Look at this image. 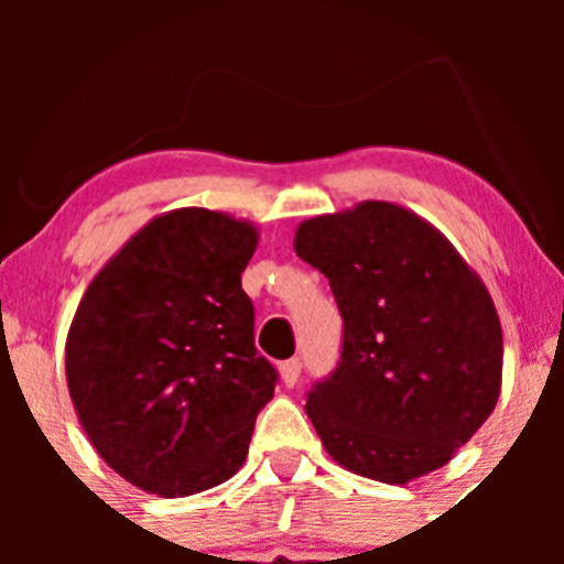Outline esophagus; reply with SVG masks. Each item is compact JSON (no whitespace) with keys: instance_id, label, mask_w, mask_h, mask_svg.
I'll list each match as a JSON object with an SVG mask.
<instances>
[{"instance_id":"esophagus-1","label":"esophagus","mask_w":564,"mask_h":564,"mask_svg":"<svg viewBox=\"0 0 564 564\" xmlns=\"http://www.w3.org/2000/svg\"><path fill=\"white\" fill-rule=\"evenodd\" d=\"M300 371H303V362H300L297 357H294V360L281 362L283 384H286V388H294V384H297V379H300Z\"/></svg>"}]
</instances>
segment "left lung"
Instances as JSON below:
<instances>
[{
	"label": "left lung",
	"mask_w": 564,
	"mask_h": 564,
	"mask_svg": "<svg viewBox=\"0 0 564 564\" xmlns=\"http://www.w3.org/2000/svg\"><path fill=\"white\" fill-rule=\"evenodd\" d=\"M294 250L344 316L338 368L305 403L324 451L390 486L445 466L502 390L486 283L436 226L392 202L303 220Z\"/></svg>",
	"instance_id": "left-lung-1"
}]
</instances>
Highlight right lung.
<instances>
[{
  "instance_id": "obj_1",
  "label": "right lung",
  "mask_w": 564,
  "mask_h": 564,
  "mask_svg": "<svg viewBox=\"0 0 564 564\" xmlns=\"http://www.w3.org/2000/svg\"><path fill=\"white\" fill-rule=\"evenodd\" d=\"M259 229L180 207L135 231L73 316L65 373L78 423L117 475L191 497L246 464L278 373L253 346L242 272Z\"/></svg>"
}]
</instances>
